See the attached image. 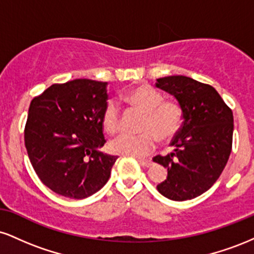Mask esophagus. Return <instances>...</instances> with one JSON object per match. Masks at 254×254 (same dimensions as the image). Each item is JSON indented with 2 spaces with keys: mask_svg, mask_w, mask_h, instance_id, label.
<instances>
[{
  "mask_svg": "<svg viewBox=\"0 0 254 254\" xmlns=\"http://www.w3.org/2000/svg\"><path fill=\"white\" fill-rule=\"evenodd\" d=\"M137 161H138L139 165L143 166V167H150V166H151V161H150V160L139 159V157H137Z\"/></svg>",
  "mask_w": 254,
  "mask_h": 254,
  "instance_id": "obj_1",
  "label": "esophagus"
}]
</instances>
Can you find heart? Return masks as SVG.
Wrapping results in <instances>:
<instances>
[{
  "instance_id": "obj_1",
  "label": "heart",
  "mask_w": 254,
  "mask_h": 254,
  "mask_svg": "<svg viewBox=\"0 0 254 254\" xmlns=\"http://www.w3.org/2000/svg\"><path fill=\"white\" fill-rule=\"evenodd\" d=\"M127 103L145 112V118L139 135L122 133L111 142V149L115 153L142 157L155 149L157 137L161 141H170L177 135L183 123V109L177 101L164 100L159 90L141 84L125 94ZM104 130L110 135L121 130V107L116 100H109L103 111Z\"/></svg>"
}]
</instances>
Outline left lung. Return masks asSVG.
<instances>
[{
  "label": "left lung",
  "instance_id": "left-lung-1",
  "mask_svg": "<svg viewBox=\"0 0 254 254\" xmlns=\"http://www.w3.org/2000/svg\"><path fill=\"white\" fill-rule=\"evenodd\" d=\"M156 87L174 95L183 109V125L172 139L174 150L153 161L167 168L157 191L183 202L208 191L228 161L233 143V112L210 84L182 75L161 77Z\"/></svg>",
  "mask_w": 254,
  "mask_h": 254
}]
</instances>
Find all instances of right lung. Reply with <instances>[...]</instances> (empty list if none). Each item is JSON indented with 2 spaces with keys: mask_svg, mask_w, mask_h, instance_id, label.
Wrapping results in <instances>:
<instances>
[{
  "mask_svg": "<svg viewBox=\"0 0 254 254\" xmlns=\"http://www.w3.org/2000/svg\"><path fill=\"white\" fill-rule=\"evenodd\" d=\"M106 87L78 78L52 84L31 101L26 149L38 178L55 193L82 199L109 180L118 157L99 151L106 143L101 122Z\"/></svg>",
  "mask_w": 254,
  "mask_h": 254,
  "instance_id": "1",
  "label": "right lung"
}]
</instances>
